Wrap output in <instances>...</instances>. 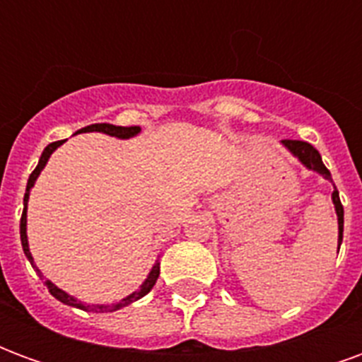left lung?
I'll return each mask as SVG.
<instances>
[{
  "label": "left lung",
  "mask_w": 362,
  "mask_h": 362,
  "mask_svg": "<svg viewBox=\"0 0 362 362\" xmlns=\"http://www.w3.org/2000/svg\"><path fill=\"white\" fill-rule=\"evenodd\" d=\"M281 145L285 147V149L296 157L300 163H303L308 170H314V173L322 174L326 180L334 182L332 180V174L329 170L326 168V165L322 163V157H320V153L314 147H312L310 143L306 141H293V139H283ZM332 202H334V207H335V213H337V228H339V236H337V246H341V240H343V205L339 202V192L335 188L334 184V194H332ZM339 252V248H337Z\"/></svg>",
  "instance_id": "obj_1"
}]
</instances>
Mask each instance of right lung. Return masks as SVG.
Listing matches in <instances>:
<instances>
[{
    "label": "right lung",
    "mask_w": 362,
    "mask_h": 362,
    "mask_svg": "<svg viewBox=\"0 0 362 362\" xmlns=\"http://www.w3.org/2000/svg\"><path fill=\"white\" fill-rule=\"evenodd\" d=\"M87 132H100V134L112 135V137H118V139H129V137H135V135L139 134V132H141V127H139V126H132V127L112 126V124H90V126H87V127H81V129H79L77 134H87ZM64 143H66V139H62V141H54L42 151V155H40V160H38V165H36V168L33 170V174L28 176L27 192H25V199H23V217H21V244H23V252H25V256H27L28 262H30V266L35 267V272L38 273V275H40L42 279H44V275L40 273V269L35 266V258H33V254H30V250H28V238H27L28 196H30V189H33V186H35V182H36V178H38V174L42 173V168L46 166V163H48L50 155L54 153V151L58 149L59 145H64ZM158 273H160V264H158V259H157V262H155V266L151 267V272H149V275H147V279L141 283V287L137 288V291H134L132 295H127L126 298H122V300H118V303H114V304H87V303H81V300H77V298L69 295V293L62 291L58 285H54L50 279H44V285L48 287V291H50L52 296H56L59 303L67 304V306H75V308H81V310H87V312H90V310H95V312H114V310H119V308H124V306H127V304L135 303V300H139L141 296L147 295L151 288H153V285L157 283Z\"/></svg>",
    "instance_id": "add662e5"
}]
</instances>
